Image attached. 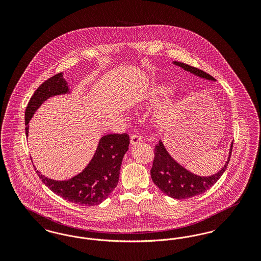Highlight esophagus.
<instances>
[{
    "label": "esophagus",
    "instance_id": "obj_1",
    "mask_svg": "<svg viewBox=\"0 0 261 261\" xmlns=\"http://www.w3.org/2000/svg\"><path fill=\"white\" fill-rule=\"evenodd\" d=\"M141 142H142V137L140 136V135L134 134V135L131 136V144L132 145H136V144H139Z\"/></svg>",
    "mask_w": 261,
    "mask_h": 261
}]
</instances>
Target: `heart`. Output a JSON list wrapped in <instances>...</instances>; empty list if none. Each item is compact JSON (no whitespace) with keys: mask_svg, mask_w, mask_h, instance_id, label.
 Returning a JSON list of instances; mask_svg holds the SVG:
<instances>
[{"mask_svg":"<svg viewBox=\"0 0 261 261\" xmlns=\"http://www.w3.org/2000/svg\"><path fill=\"white\" fill-rule=\"evenodd\" d=\"M166 92H167V89H166V88H155V89L151 92V98L156 99V98L161 97L162 95H164ZM167 114H168V112L166 111V109H162V110H161V111L159 112V113H158V117H159L160 119H162V118H164Z\"/></svg>","mask_w":261,"mask_h":261,"instance_id":"b5f03b06","label":"heart"}]
</instances>
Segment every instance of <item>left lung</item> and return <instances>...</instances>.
Here are the masks:
<instances>
[{
  "label": "left lung",
  "mask_w": 261,
  "mask_h": 261,
  "mask_svg": "<svg viewBox=\"0 0 261 261\" xmlns=\"http://www.w3.org/2000/svg\"><path fill=\"white\" fill-rule=\"evenodd\" d=\"M174 63L199 77L208 80H215L211 75L197 67L183 62H174ZM233 143L231 145L228 161L218 173L210 177H200L189 172L183 166L175 162L164 148L162 142L160 141L159 145H156L154 148V159L150 169L151 179L153 183L160 188V190L170 198L186 199L199 196L213 186L222 176L230 161Z\"/></svg>",
  "instance_id": "8db88e82"
}]
</instances>
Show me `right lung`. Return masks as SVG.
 Masks as SVG:
<instances>
[{"label": "right lung", "instance_id": "1", "mask_svg": "<svg viewBox=\"0 0 261 261\" xmlns=\"http://www.w3.org/2000/svg\"><path fill=\"white\" fill-rule=\"evenodd\" d=\"M68 93L62 73L51 76L42 83L25 110V133L28 136V123L39 107L53 96ZM130 144L129 135L109 134L101 137L98 149L87 167L67 181L51 180L36 171L42 182L62 199L80 205L92 206L107 199L117 186L122 159Z\"/></svg>", "mask_w": 261, "mask_h": 261}]
</instances>
